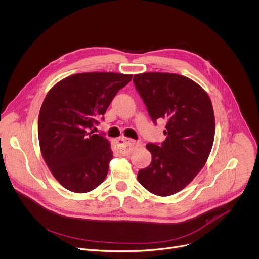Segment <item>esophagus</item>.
Here are the masks:
<instances>
[{"mask_svg":"<svg viewBox=\"0 0 259 259\" xmlns=\"http://www.w3.org/2000/svg\"><path fill=\"white\" fill-rule=\"evenodd\" d=\"M139 145V142L133 140V139H130V138H127V137H121L120 139L117 140L116 142V147H117V150L124 154V155H128L130 154V152L132 151L133 148L137 147Z\"/></svg>","mask_w":259,"mask_h":259,"instance_id":"34e87169","label":"esophagus"}]
</instances>
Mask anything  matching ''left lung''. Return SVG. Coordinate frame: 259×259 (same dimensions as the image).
Masks as SVG:
<instances>
[{
	"label": "left lung",
	"mask_w": 259,
	"mask_h": 259,
	"mask_svg": "<svg viewBox=\"0 0 259 259\" xmlns=\"http://www.w3.org/2000/svg\"><path fill=\"white\" fill-rule=\"evenodd\" d=\"M133 82L152 121H166L161 145L146 144L152 160L138 171V182L156 196H171L195 179L210 155L215 137L211 99L197 82L177 73H139Z\"/></svg>",
	"instance_id": "obj_1"
}]
</instances>
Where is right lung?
<instances>
[{
	"instance_id": "right-lung-1",
	"label": "right lung",
	"mask_w": 259,
	"mask_h": 259,
	"mask_svg": "<svg viewBox=\"0 0 259 259\" xmlns=\"http://www.w3.org/2000/svg\"><path fill=\"white\" fill-rule=\"evenodd\" d=\"M131 79L132 74L116 72L76 73L47 93L38 118L39 145L52 176L66 190L83 194L105 181L113 151L92 128Z\"/></svg>"
}]
</instances>
